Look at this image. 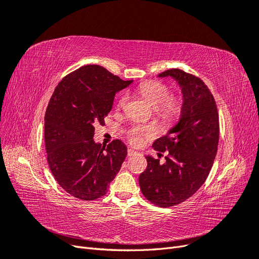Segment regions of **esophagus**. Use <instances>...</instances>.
I'll return each instance as SVG.
<instances>
[{
    "label": "esophagus",
    "mask_w": 259,
    "mask_h": 259,
    "mask_svg": "<svg viewBox=\"0 0 259 259\" xmlns=\"http://www.w3.org/2000/svg\"><path fill=\"white\" fill-rule=\"evenodd\" d=\"M137 153H138V152L135 151V150H133V149H128V150H127V155H128V156L135 155V154H137Z\"/></svg>",
    "instance_id": "34e87169"
}]
</instances>
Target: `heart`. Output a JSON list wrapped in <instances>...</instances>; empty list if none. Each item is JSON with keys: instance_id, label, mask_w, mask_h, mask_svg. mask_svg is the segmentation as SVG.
<instances>
[{"instance_id": "obj_1", "label": "heart", "mask_w": 259, "mask_h": 259, "mask_svg": "<svg viewBox=\"0 0 259 259\" xmlns=\"http://www.w3.org/2000/svg\"><path fill=\"white\" fill-rule=\"evenodd\" d=\"M138 92L158 110L159 115L164 120L173 121L182 111V103L179 99L170 97L169 89L165 84L158 81H147L138 86ZM127 94H121L117 99V107L124 108L127 103ZM155 134L156 130L154 126L133 127L128 133V137L131 143L139 144L143 136L152 137Z\"/></svg>"}]
</instances>
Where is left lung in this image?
I'll return each instance as SVG.
<instances>
[{"label":"left lung","mask_w":259,"mask_h":259,"mask_svg":"<svg viewBox=\"0 0 259 259\" xmlns=\"http://www.w3.org/2000/svg\"><path fill=\"white\" fill-rule=\"evenodd\" d=\"M158 76H170L178 83L183 106L177 124L152 145L154 150L167 153L166 161L161 164L147 155L139 186L147 200L169 207L189 199L206 180L217 153L219 119L215 99L199 77L180 69Z\"/></svg>","instance_id":"left-lung-1"}]
</instances>
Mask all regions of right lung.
<instances>
[{"label": "right lung", "mask_w": 259, "mask_h": 259, "mask_svg": "<svg viewBox=\"0 0 259 259\" xmlns=\"http://www.w3.org/2000/svg\"><path fill=\"white\" fill-rule=\"evenodd\" d=\"M123 81L98 65L83 66L65 76L45 113V149L59 186L84 201L106 194L122 166L127 148L115 139L107 148L95 143V125L104 124Z\"/></svg>", "instance_id": "add662e5"}]
</instances>
